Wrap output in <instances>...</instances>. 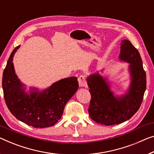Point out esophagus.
Returning a JSON list of instances; mask_svg holds the SVG:
<instances>
[{
    "label": "esophagus",
    "instance_id": "esophagus-1",
    "mask_svg": "<svg viewBox=\"0 0 154 154\" xmlns=\"http://www.w3.org/2000/svg\"><path fill=\"white\" fill-rule=\"evenodd\" d=\"M78 82L79 85L82 87H86L87 86V82H86V77L85 75H80L78 78Z\"/></svg>",
    "mask_w": 154,
    "mask_h": 154
}]
</instances>
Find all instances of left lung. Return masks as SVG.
<instances>
[{"instance_id":"8db88e82","label":"left lung","mask_w":154,"mask_h":154,"mask_svg":"<svg viewBox=\"0 0 154 154\" xmlns=\"http://www.w3.org/2000/svg\"><path fill=\"white\" fill-rule=\"evenodd\" d=\"M121 60L130 63L132 82L128 93L115 97L104 79L94 74L87 79L91 98L88 113L92 120L102 125H119L138 111L146 90V73L139 52L128 40L122 41Z\"/></svg>"}]
</instances>
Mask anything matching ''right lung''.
<instances>
[{
  "label": "right lung",
  "mask_w": 154,
  "mask_h": 154,
  "mask_svg": "<svg viewBox=\"0 0 154 154\" xmlns=\"http://www.w3.org/2000/svg\"><path fill=\"white\" fill-rule=\"evenodd\" d=\"M20 45L11 52L3 74V95L11 113L26 125L35 128L54 126L62 116L64 107L79 87L77 78L71 77L55 82L42 93H25L15 75L13 57Z\"/></svg>",
  "instance_id": "right-lung-1"
}]
</instances>
